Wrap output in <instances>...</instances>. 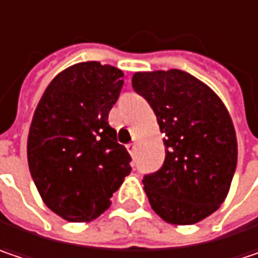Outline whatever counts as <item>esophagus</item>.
<instances>
[{"instance_id":"34e87169","label":"esophagus","mask_w":258,"mask_h":258,"mask_svg":"<svg viewBox=\"0 0 258 258\" xmlns=\"http://www.w3.org/2000/svg\"><path fill=\"white\" fill-rule=\"evenodd\" d=\"M127 151H129L131 154H135V151H137V142H131V144L127 145Z\"/></svg>"}]
</instances>
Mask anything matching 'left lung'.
<instances>
[{"mask_svg":"<svg viewBox=\"0 0 258 258\" xmlns=\"http://www.w3.org/2000/svg\"><path fill=\"white\" fill-rule=\"evenodd\" d=\"M132 86L164 135L163 166L142 179L153 210L173 225L206 219L225 201L236 169L238 144L226 107L206 83L177 69L135 73Z\"/></svg>","mask_w":258,"mask_h":258,"instance_id":"8db88e82","label":"left lung"}]
</instances>
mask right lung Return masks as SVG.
<instances>
[{"label":"right lung","instance_id":"1","mask_svg":"<svg viewBox=\"0 0 258 258\" xmlns=\"http://www.w3.org/2000/svg\"><path fill=\"white\" fill-rule=\"evenodd\" d=\"M121 78V70L98 61L72 66L52 79L35 110L29 170L48 209L69 222L97 219L132 170L108 124Z\"/></svg>","mask_w":258,"mask_h":258}]
</instances>
